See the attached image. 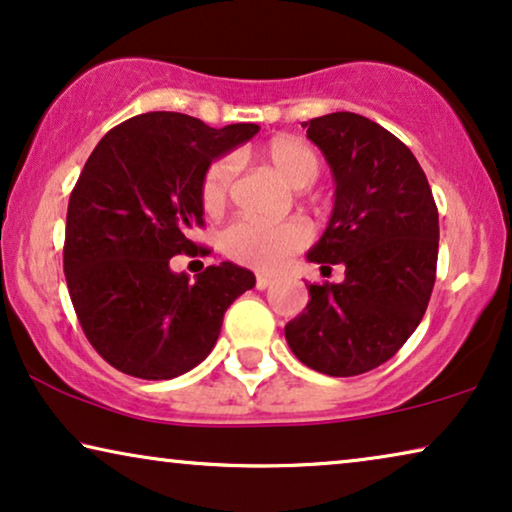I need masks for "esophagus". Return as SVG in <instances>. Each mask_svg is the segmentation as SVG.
<instances>
[{"instance_id": "obj_1", "label": "esophagus", "mask_w": 512, "mask_h": 512, "mask_svg": "<svg viewBox=\"0 0 512 512\" xmlns=\"http://www.w3.org/2000/svg\"><path fill=\"white\" fill-rule=\"evenodd\" d=\"M270 284H272V277L270 275H256V289L258 291H265Z\"/></svg>"}]
</instances>
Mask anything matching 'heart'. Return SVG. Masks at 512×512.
<instances>
[{
    "mask_svg": "<svg viewBox=\"0 0 512 512\" xmlns=\"http://www.w3.org/2000/svg\"><path fill=\"white\" fill-rule=\"evenodd\" d=\"M263 158L291 188H307L319 179L321 156L312 144L279 135L263 146ZM237 177V158L221 156L209 163L200 181V202L207 212L226 207ZM310 242V230L300 221L261 223L237 219L221 233V247L235 263L256 270H277Z\"/></svg>",
    "mask_w": 512,
    "mask_h": 512,
    "instance_id": "obj_1",
    "label": "heart"
}]
</instances>
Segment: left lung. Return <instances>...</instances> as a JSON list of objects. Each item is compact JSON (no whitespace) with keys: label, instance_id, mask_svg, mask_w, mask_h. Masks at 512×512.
<instances>
[{"label":"left lung","instance_id":"left-lung-1","mask_svg":"<svg viewBox=\"0 0 512 512\" xmlns=\"http://www.w3.org/2000/svg\"><path fill=\"white\" fill-rule=\"evenodd\" d=\"M335 179L328 228L310 254L340 284H310L303 314L284 328L291 352L331 377L368 373L415 333L436 284L438 207L401 139L352 111L303 123Z\"/></svg>","mask_w":512,"mask_h":512}]
</instances>
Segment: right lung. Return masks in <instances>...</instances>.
<instances>
[{
	"mask_svg": "<svg viewBox=\"0 0 512 512\" xmlns=\"http://www.w3.org/2000/svg\"><path fill=\"white\" fill-rule=\"evenodd\" d=\"M258 130L149 111L90 153L69 195L62 263L83 333L109 366L142 380L188 373L212 352L233 300L254 289V272L240 265H209L191 282L170 258L200 249L191 230L205 226L209 163Z\"/></svg>",
	"mask_w": 512,
	"mask_h": 512,
	"instance_id": "1",
	"label": "right lung"
}]
</instances>
